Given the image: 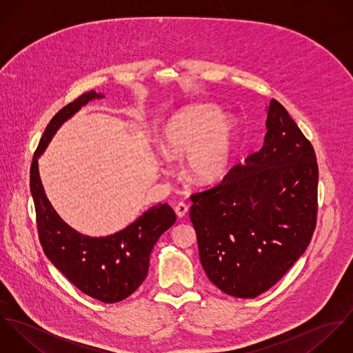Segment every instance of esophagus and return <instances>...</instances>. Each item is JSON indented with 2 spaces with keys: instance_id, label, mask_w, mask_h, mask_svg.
<instances>
[{
  "instance_id": "34e87169",
  "label": "esophagus",
  "mask_w": 353,
  "mask_h": 353,
  "mask_svg": "<svg viewBox=\"0 0 353 353\" xmlns=\"http://www.w3.org/2000/svg\"><path fill=\"white\" fill-rule=\"evenodd\" d=\"M188 212H189V206H188L185 202H179V203L175 206V213L178 214V217L186 216Z\"/></svg>"
}]
</instances>
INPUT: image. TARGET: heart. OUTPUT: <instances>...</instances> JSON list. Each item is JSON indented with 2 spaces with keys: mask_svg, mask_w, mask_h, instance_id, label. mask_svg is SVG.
Returning a JSON list of instances; mask_svg holds the SVG:
<instances>
[{
  "mask_svg": "<svg viewBox=\"0 0 353 353\" xmlns=\"http://www.w3.org/2000/svg\"><path fill=\"white\" fill-rule=\"evenodd\" d=\"M159 150L168 160L185 154V175L196 185H212L228 171L235 145L236 123L214 105H192L172 115L159 136Z\"/></svg>",
  "mask_w": 353,
  "mask_h": 353,
  "instance_id": "heart-1",
  "label": "heart"
}]
</instances>
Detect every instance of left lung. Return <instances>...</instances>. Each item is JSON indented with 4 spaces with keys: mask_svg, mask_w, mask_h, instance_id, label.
Returning a JSON list of instances; mask_svg holds the SVG:
<instances>
[{
    "mask_svg": "<svg viewBox=\"0 0 353 353\" xmlns=\"http://www.w3.org/2000/svg\"><path fill=\"white\" fill-rule=\"evenodd\" d=\"M263 147L223 181L190 196L202 268L231 296L273 287L305 252L316 225L318 163L311 143L276 99Z\"/></svg>",
    "mask_w": 353,
    "mask_h": 353,
    "instance_id": "1",
    "label": "left lung"
}]
</instances>
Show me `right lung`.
Masks as SVG:
<instances>
[{
  "label": "right lung",
  "mask_w": 353,
  "mask_h": 353,
  "mask_svg": "<svg viewBox=\"0 0 353 353\" xmlns=\"http://www.w3.org/2000/svg\"><path fill=\"white\" fill-rule=\"evenodd\" d=\"M101 97L94 91L85 92L51 118L32 157L30 188L38 236L46 256L85 295L99 302L117 303L130 296L145 280L152 249L161 234L175 223V212L168 203H159L125 230L105 238H90L70 228L57 214L45 194L38 171V157L57 129L84 104Z\"/></svg>",
  "instance_id": "add662e5"
}]
</instances>
